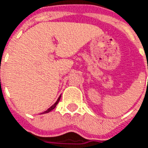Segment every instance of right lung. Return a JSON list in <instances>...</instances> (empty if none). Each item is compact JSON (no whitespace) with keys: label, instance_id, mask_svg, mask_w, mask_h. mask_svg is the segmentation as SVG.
<instances>
[{"label":"right lung","instance_id":"1","mask_svg":"<svg viewBox=\"0 0 148 148\" xmlns=\"http://www.w3.org/2000/svg\"><path fill=\"white\" fill-rule=\"evenodd\" d=\"M60 98H61V96H60V97H58V101H56V102H55V103H54V104H53V105H52L51 107V108H49L47 109V111H45L44 113H45V114H47V113H49L50 111H51V110H53V109H54V108H56V106H57V104L58 103V101H60Z\"/></svg>","mask_w":148,"mask_h":148}]
</instances>
